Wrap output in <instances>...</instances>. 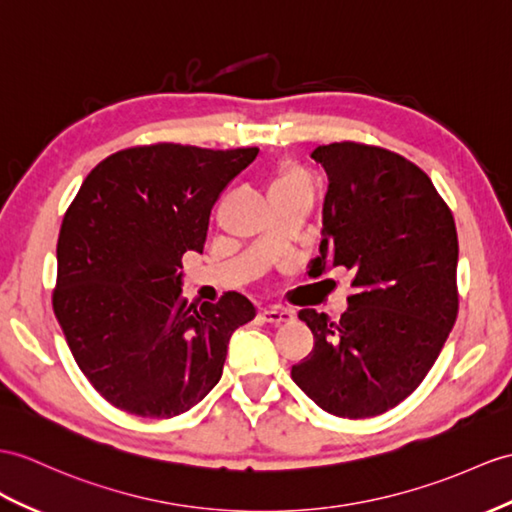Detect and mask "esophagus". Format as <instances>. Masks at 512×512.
Returning a JSON list of instances; mask_svg holds the SVG:
<instances>
[{
  "instance_id": "esophagus-1",
  "label": "esophagus",
  "mask_w": 512,
  "mask_h": 512,
  "mask_svg": "<svg viewBox=\"0 0 512 512\" xmlns=\"http://www.w3.org/2000/svg\"><path fill=\"white\" fill-rule=\"evenodd\" d=\"M278 317H282V310H278V308L265 310V319H269V321H278Z\"/></svg>"
}]
</instances>
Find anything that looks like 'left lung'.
<instances>
[{
  "label": "left lung",
  "instance_id": "obj_1",
  "mask_svg": "<svg viewBox=\"0 0 512 512\" xmlns=\"http://www.w3.org/2000/svg\"><path fill=\"white\" fill-rule=\"evenodd\" d=\"M256 147L156 143L86 176L58 236L54 313L106 402L171 419L215 389L230 336L256 317L241 293H182V256L204 252L210 210Z\"/></svg>",
  "mask_w": 512,
  "mask_h": 512
}]
</instances>
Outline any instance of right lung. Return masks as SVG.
<instances>
[{
    "mask_svg": "<svg viewBox=\"0 0 512 512\" xmlns=\"http://www.w3.org/2000/svg\"><path fill=\"white\" fill-rule=\"evenodd\" d=\"M313 156L328 173L315 265L352 269L345 313L308 310L313 352L293 382L330 415L365 419L413 393L458 315V239L450 208L415 162L363 143Z\"/></svg>",
    "mask_w": 512,
    "mask_h": 512,
    "instance_id": "obj_1",
    "label": "right lung"
}]
</instances>
